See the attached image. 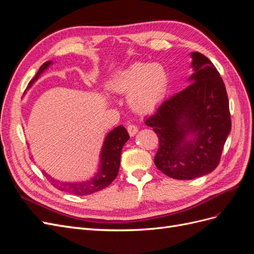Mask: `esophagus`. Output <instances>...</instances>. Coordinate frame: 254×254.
I'll use <instances>...</instances> for the list:
<instances>
[{
  "instance_id": "obj_1",
  "label": "esophagus",
  "mask_w": 254,
  "mask_h": 254,
  "mask_svg": "<svg viewBox=\"0 0 254 254\" xmlns=\"http://www.w3.org/2000/svg\"><path fill=\"white\" fill-rule=\"evenodd\" d=\"M127 130H128V133L131 135V136H133L137 132V126L131 124V123H128V124H127Z\"/></svg>"
}]
</instances>
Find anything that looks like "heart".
<instances>
[{
  "label": "heart",
  "instance_id": "heart-1",
  "mask_svg": "<svg viewBox=\"0 0 254 254\" xmlns=\"http://www.w3.org/2000/svg\"><path fill=\"white\" fill-rule=\"evenodd\" d=\"M168 75L160 64L135 63L120 71L109 82V89L127 94L130 108L139 113L152 111L164 98Z\"/></svg>",
  "mask_w": 254,
  "mask_h": 254
}]
</instances>
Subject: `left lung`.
I'll return each instance as SVG.
<instances>
[{
    "label": "left lung",
    "mask_w": 254,
    "mask_h": 254,
    "mask_svg": "<svg viewBox=\"0 0 254 254\" xmlns=\"http://www.w3.org/2000/svg\"><path fill=\"white\" fill-rule=\"evenodd\" d=\"M191 58L195 72L190 83L164 101L145 122L159 139L156 166L178 180L213 172L231 130L229 99L217 68L201 53H191ZM190 133L194 137L186 142Z\"/></svg>",
    "instance_id": "left-lung-1"
}]
</instances>
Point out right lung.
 I'll return each mask as SVG.
<instances>
[{
  "mask_svg": "<svg viewBox=\"0 0 254 254\" xmlns=\"http://www.w3.org/2000/svg\"><path fill=\"white\" fill-rule=\"evenodd\" d=\"M51 64V61H47L44 63L38 73L35 75V77L29 81L27 88L32 87V84L39 77L40 74ZM129 134L127 130L123 125L118 126L114 128L111 132L107 135L103 150H102V165L101 170H99L98 174L94 177L93 179L82 182V183H67V182H59L55 179L51 178L48 174L44 176L47 177L48 180L52 183L54 188L58 189L59 190L66 191V193L83 196V195H89L96 193V191L101 190L107 187H109L111 182L117 178L120 170V161H121V153L122 148L124 144L128 141Z\"/></svg>",
  "mask_w": 254,
  "mask_h": 254,
  "instance_id": "1",
  "label": "right lung"
}]
</instances>
